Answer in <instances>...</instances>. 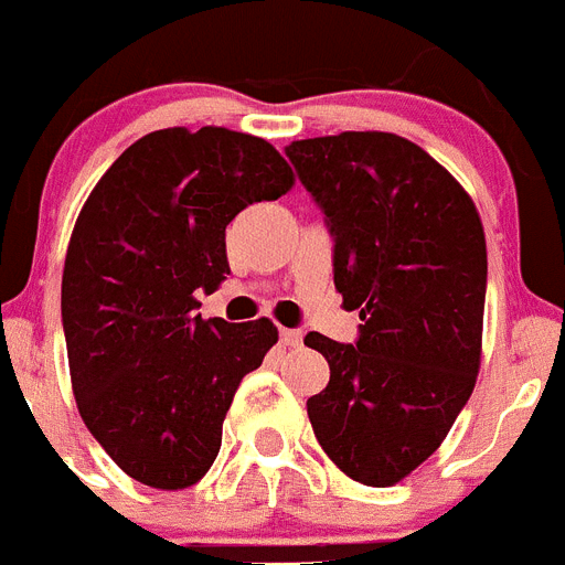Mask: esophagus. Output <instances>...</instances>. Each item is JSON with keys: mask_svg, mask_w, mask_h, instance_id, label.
<instances>
[{"mask_svg": "<svg viewBox=\"0 0 565 565\" xmlns=\"http://www.w3.org/2000/svg\"><path fill=\"white\" fill-rule=\"evenodd\" d=\"M279 339H282L286 348H299V344H302V331H297V328H282V331H279Z\"/></svg>", "mask_w": 565, "mask_h": 565, "instance_id": "1", "label": "esophagus"}]
</instances>
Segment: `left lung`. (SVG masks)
<instances>
[{"label": "left lung", "instance_id": "8db88e82", "mask_svg": "<svg viewBox=\"0 0 565 565\" xmlns=\"http://www.w3.org/2000/svg\"><path fill=\"white\" fill-rule=\"evenodd\" d=\"M333 234V282L359 342L308 333L331 382L308 398L344 476L393 487L441 447L481 371L487 237L467 189L418 143L339 132L286 149Z\"/></svg>", "mask_w": 565, "mask_h": 565}]
</instances>
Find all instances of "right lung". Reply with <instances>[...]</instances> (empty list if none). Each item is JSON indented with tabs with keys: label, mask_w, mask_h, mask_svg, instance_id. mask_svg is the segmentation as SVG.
<instances>
[{
	"label": "right lung",
	"mask_w": 565,
	"mask_h": 565,
	"mask_svg": "<svg viewBox=\"0 0 565 565\" xmlns=\"http://www.w3.org/2000/svg\"><path fill=\"white\" fill-rule=\"evenodd\" d=\"M294 186L268 141L169 127L124 149L84 201L62 274L73 396L87 430L135 481L186 489L221 452L243 376L279 333L271 319L194 313L228 268L226 226Z\"/></svg>",
	"instance_id": "1"
}]
</instances>
